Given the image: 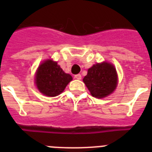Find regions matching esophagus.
I'll return each mask as SVG.
<instances>
[{
    "label": "esophagus",
    "instance_id": "1",
    "mask_svg": "<svg viewBox=\"0 0 152 152\" xmlns=\"http://www.w3.org/2000/svg\"><path fill=\"white\" fill-rule=\"evenodd\" d=\"M75 77L76 79H77V80H80V79H81V75H80V74H77V75H75Z\"/></svg>",
    "mask_w": 152,
    "mask_h": 152
}]
</instances>
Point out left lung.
<instances>
[{"instance_id": "1", "label": "left lung", "mask_w": 152, "mask_h": 152, "mask_svg": "<svg viewBox=\"0 0 152 152\" xmlns=\"http://www.w3.org/2000/svg\"><path fill=\"white\" fill-rule=\"evenodd\" d=\"M94 97L103 98L110 94L117 85V75L113 65L103 62L94 64L83 79Z\"/></svg>"}]
</instances>
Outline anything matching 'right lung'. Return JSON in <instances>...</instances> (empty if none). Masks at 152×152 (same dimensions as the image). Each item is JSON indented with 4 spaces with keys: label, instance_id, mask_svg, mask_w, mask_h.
Instances as JSON below:
<instances>
[{
    "label": "right lung",
    "instance_id": "add662e5",
    "mask_svg": "<svg viewBox=\"0 0 152 152\" xmlns=\"http://www.w3.org/2000/svg\"><path fill=\"white\" fill-rule=\"evenodd\" d=\"M72 80V77L64 73L57 62L47 60L40 64L36 75V84L39 91L45 96L60 94Z\"/></svg>",
    "mask_w": 152,
    "mask_h": 152
}]
</instances>
